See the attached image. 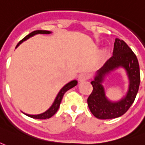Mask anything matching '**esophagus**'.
<instances>
[{
    "label": "esophagus",
    "mask_w": 145,
    "mask_h": 145,
    "mask_svg": "<svg viewBox=\"0 0 145 145\" xmlns=\"http://www.w3.org/2000/svg\"><path fill=\"white\" fill-rule=\"evenodd\" d=\"M88 79V74H86V73H82L80 75L78 76V81L80 82H82V81H86Z\"/></svg>",
    "instance_id": "34e87169"
}]
</instances>
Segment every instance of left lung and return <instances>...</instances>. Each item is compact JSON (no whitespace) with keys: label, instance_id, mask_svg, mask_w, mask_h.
Returning a JSON list of instances; mask_svg holds the SVG:
<instances>
[{"label":"left lung","instance_id":"left-lung-1","mask_svg":"<svg viewBox=\"0 0 145 145\" xmlns=\"http://www.w3.org/2000/svg\"><path fill=\"white\" fill-rule=\"evenodd\" d=\"M118 68L125 71L129 88L121 99L111 101L106 96L102 83L109 73ZM91 83L93 91L88 98V105L94 117L99 119L116 118L129 109L135 101L140 85V68L137 57L123 40L115 39L113 55L96 71Z\"/></svg>","mask_w":145,"mask_h":145}]
</instances>
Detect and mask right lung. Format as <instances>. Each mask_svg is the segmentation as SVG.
Returning a JSON list of instances; mask_svg holds the SVG:
<instances>
[{"instance_id":"add662e5","label":"right lung","mask_w":145,"mask_h":145,"mask_svg":"<svg viewBox=\"0 0 145 145\" xmlns=\"http://www.w3.org/2000/svg\"><path fill=\"white\" fill-rule=\"evenodd\" d=\"M52 32L49 31H42V30H38V31H34L30 33L28 35H27L26 37L23 38L21 40L20 42L18 43V45L16 46V48H18V46L21 44V43H23L24 41H25L27 39H29L30 37H33L34 35L36 34H51ZM78 84V81L76 80H73V81H70L67 84H66L63 88H62L60 91L58 92V94L55 97V99L54 101L53 104L51 105V106L50 108H48V110L44 112H43L41 114H29L26 113H23L24 114H26L27 116L30 117V118H35V119H47V118H50L51 117L53 116L54 114L56 113L57 110H58L59 107H60V105H61V100L63 98V96L64 94H65V92L67 91L69 89L72 88L74 86H76Z\"/></svg>"}]
</instances>
